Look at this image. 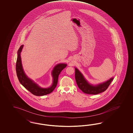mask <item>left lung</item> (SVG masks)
Segmentation results:
<instances>
[{"label":"left lung","mask_w":133,"mask_h":133,"mask_svg":"<svg viewBox=\"0 0 133 133\" xmlns=\"http://www.w3.org/2000/svg\"><path fill=\"white\" fill-rule=\"evenodd\" d=\"M75 79L78 87L83 93L90 95H97L104 92L108 88L114 78L112 77L104 82L94 85L90 84L81 72L75 68Z\"/></svg>","instance_id":"left-lung-1"}]
</instances>
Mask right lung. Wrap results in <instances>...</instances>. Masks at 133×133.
I'll list each match as a JSON object with an SVG mask.
<instances>
[{"instance_id": "add662e5", "label": "right lung", "mask_w": 133, "mask_h": 133, "mask_svg": "<svg viewBox=\"0 0 133 133\" xmlns=\"http://www.w3.org/2000/svg\"><path fill=\"white\" fill-rule=\"evenodd\" d=\"M23 47V45H22L17 51V57L16 63V75L20 83L29 92L36 96H42L52 93L56 87L58 81V77L60 73L62 70L67 66V64L65 63H60L56 65L54 68L52 72L53 77L52 85L47 88H41L34 81L28 78L24 72L20 56V54Z\"/></svg>"}]
</instances>
